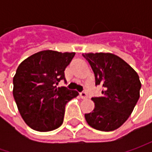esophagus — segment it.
Instances as JSON below:
<instances>
[{"instance_id": "34e87169", "label": "esophagus", "mask_w": 152, "mask_h": 152, "mask_svg": "<svg viewBox=\"0 0 152 152\" xmlns=\"http://www.w3.org/2000/svg\"><path fill=\"white\" fill-rule=\"evenodd\" d=\"M79 96H80V97H81L82 99H87V97H88L87 93H86V92H85V91H82V92H80V93H79Z\"/></svg>"}]
</instances>
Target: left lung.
Returning a JSON list of instances; mask_svg holds the SVG:
<instances>
[{"label":"left lung","mask_w":152,"mask_h":152,"mask_svg":"<svg viewBox=\"0 0 152 152\" xmlns=\"http://www.w3.org/2000/svg\"><path fill=\"white\" fill-rule=\"evenodd\" d=\"M83 56L95 73L102 96L92 97L95 108L85 114L88 124L101 131H113L124 124L140 98L141 84L137 73L112 53H88Z\"/></svg>","instance_id":"left-lung-1"}]
</instances>
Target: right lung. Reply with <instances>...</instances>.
I'll return each mask as SVG.
<instances>
[{"label": "right lung", "mask_w": 152, "mask_h": 152, "mask_svg": "<svg viewBox=\"0 0 152 152\" xmlns=\"http://www.w3.org/2000/svg\"><path fill=\"white\" fill-rule=\"evenodd\" d=\"M74 52L42 50L28 56L18 67L13 78V97L24 122L40 132L54 130L63 123L67 103L79 93L65 86L64 71Z\"/></svg>", "instance_id": "add662e5"}]
</instances>
